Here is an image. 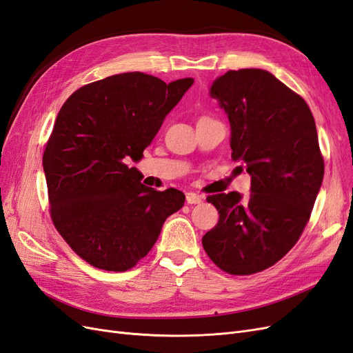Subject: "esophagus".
<instances>
[{"mask_svg":"<svg viewBox=\"0 0 353 353\" xmlns=\"http://www.w3.org/2000/svg\"><path fill=\"white\" fill-rule=\"evenodd\" d=\"M185 200H187L188 205H200V203L203 201V197L199 196V194H194V193H188Z\"/></svg>","mask_w":353,"mask_h":353,"instance_id":"esophagus-1","label":"esophagus"}]
</instances>
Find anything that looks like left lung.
<instances>
[{
  "mask_svg": "<svg viewBox=\"0 0 353 353\" xmlns=\"http://www.w3.org/2000/svg\"><path fill=\"white\" fill-rule=\"evenodd\" d=\"M209 94L228 116L231 157L245 166L252 187L244 199L237 191L208 197L219 221L203 248L228 274L261 272L297 243L321 188L314 116L301 95L263 69L228 70Z\"/></svg>",
  "mask_w": 353,
  "mask_h": 353,
  "instance_id": "1",
  "label": "left lung"
}]
</instances>
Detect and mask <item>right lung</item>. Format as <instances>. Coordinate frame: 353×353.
Wrapping results in <instances>:
<instances>
[{"mask_svg":"<svg viewBox=\"0 0 353 353\" xmlns=\"http://www.w3.org/2000/svg\"><path fill=\"white\" fill-rule=\"evenodd\" d=\"M193 82L119 73L83 85L61 105L42 157L50 213L72 250L95 268H134L184 206L183 191L145 187L126 162L143 157Z\"/></svg>","mask_w":353,"mask_h":353,"instance_id":"add662e5","label":"right lung"}]
</instances>
